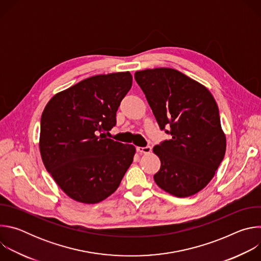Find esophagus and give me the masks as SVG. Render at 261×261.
<instances>
[{
  "mask_svg": "<svg viewBox=\"0 0 261 261\" xmlns=\"http://www.w3.org/2000/svg\"><path fill=\"white\" fill-rule=\"evenodd\" d=\"M136 150H137V152L140 153V154H148V153H151L152 147H151V146H144V147L138 146V147L136 148Z\"/></svg>",
  "mask_w": 261,
  "mask_h": 261,
  "instance_id": "1",
  "label": "esophagus"
}]
</instances>
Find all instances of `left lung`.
Masks as SVG:
<instances>
[{
    "instance_id": "8db88e82",
    "label": "left lung",
    "mask_w": 261,
    "mask_h": 261,
    "mask_svg": "<svg viewBox=\"0 0 261 261\" xmlns=\"http://www.w3.org/2000/svg\"><path fill=\"white\" fill-rule=\"evenodd\" d=\"M153 114L171 139L155 145L161 161L154 175L159 187L176 197H189L214 177L224 158L226 136L211 92L200 83L171 68L136 71Z\"/></svg>"
}]
</instances>
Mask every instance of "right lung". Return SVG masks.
<instances>
[{"label":"right lung","instance_id":"1","mask_svg":"<svg viewBox=\"0 0 261 261\" xmlns=\"http://www.w3.org/2000/svg\"><path fill=\"white\" fill-rule=\"evenodd\" d=\"M131 86L129 71L100 74L57 93L46 104L39 138L41 158L73 200L93 204L106 199L132 164L133 144L104 137L116 126L117 110Z\"/></svg>","mask_w":261,"mask_h":261}]
</instances>
